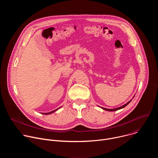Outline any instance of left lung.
I'll return each mask as SVG.
<instances>
[{"mask_svg": "<svg viewBox=\"0 0 158 158\" xmlns=\"http://www.w3.org/2000/svg\"><path fill=\"white\" fill-rule=\"evenodd\" d=\"M131 101H131H129L128 102H127L126 104H124V105H123V106H121V107H118V108H115V109H106V108H104V107H101L102 109H104V110H108V111H115V110H119V109H122V108H123V107H126L130 102Z\"/></svg>", "mask_w": 158, "mask_h": 158, "instance_id": "obj_1", "label": "left lung"}]
</instances>
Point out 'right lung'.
<instances>
[{
	"label": "right lung",
	"instance_id": "obj_1",
	"mask_svg": "<svg viewBox=\"0 0 158 158\" xmlns=\"http://www.w3.org/2000/svg\"><path fill=\"white\" fill-rule=\"evenodd\" d=\"M60 108V107H59ZM59 109V108H58ZM58 109H55V110H52V111H51V112H48V113H42V114H51V113H52V112H55L56 110H57Z\"/></svg>",
	"mask_w": 158,
	"mask_h": 158
}]
</instances>
